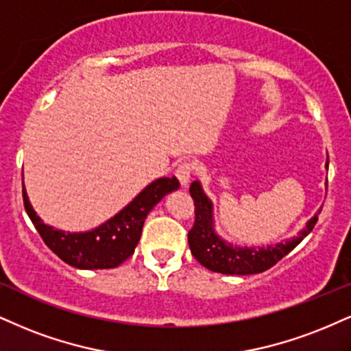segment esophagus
Segmentation results:
<instances>
[{"mask_svg":"<svg viewBox=\"0 0 351 351\" xmlns=\"http://www.w3.org/2000/svg\"><path fill=\"white\" fill-rule=\"evenodd\" d=\"M193 171H194V165L191 162H181L178 167H176L175 175H176V178L180 180V183L183 184V186H186V184L189 183V180H191Z\"/></svg>","mask_w":351,"mask_h":351,"instance_id":"esophagus-1","label":"esophagus"}]
</instances>
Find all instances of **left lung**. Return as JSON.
<instances>
[{"instance_id":"1","label":"left lung","mask_w":351,"mask_h":351,"mask_svg":"<svg viewBox=\"0 0 351 351\" xmlns=\"http://www.w3.org/2000/svg\"><path fill=\"white\" fill-rule=\"evenodd\" d=\"M328 163V162H327ZM189 194L194 201V223L188 232V243L193 256L202 267L210 271L222 274H255L267 271L276 265L282 256L296 248L299 242L314 229L317 223V216L307 222L306 229L296 239L286 243H278L276 247L268 245L261 248H237L226 243L214 234L213 229V204L202 193L201 184L193 181L189 186Z\"/></svg>"}]
</instances>
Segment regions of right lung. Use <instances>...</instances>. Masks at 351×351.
I'll list each match as a JSON object with an SVG mask.
<instances>
[{"label":"right lung","instance_id":"add662e5","mask_svg":"<svg viewBox=\"0 0 351 351\" xmlns=\"http://www.w3.org/2000/svg\"><path fill=\"white\" fill-rule=\"evenodd\" d=\"M180 186L176 176L160 178L149 184L135 199L125 206L117 216L109 219L103 226L83 234L55 230L45 226L34 213L23 184L24 208L45 245L58 258L75 268L106 269L119 267L132 255L147 216L165 194L175 191Z\"/></svg>","mask_w":351,"mask_h":351}]
</instances>
